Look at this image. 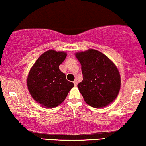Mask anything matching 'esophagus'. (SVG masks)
<instances>
[{
	"label": "esophagus",
	"instance_id": "esophagus-1",
	"mask_svg": "<svg viewBox=\"0 0 146 146\" xmlns=\"http://www.w3.org/2000/svg\"><path fill=\"white\" fill-rule=\"evenodd\" d=\"M74 85L76 86H77V84H78V82H77V80H75L74 81Z\"/></svg>",
	"mask_w": 146,
	"mask_h": 146
}]
</instances>
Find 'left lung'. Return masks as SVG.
I'll use <instances>...</instances> for the list:
<instances>
[{"label":"left lung","mask_w":146,"mask_h":146,"mask_svg":"<svg viewBox=\"0 0 146 146\" xmlns=\"http://www.w3.org/2000/svg\"><path fill=\"white\" fill-rule=\"evenodd\" d=\"M82 65L83 80L78 84L84 101L94 108L113 102L120 90L119 72L110 59L94 49L75 54Z\"/></svg>","instance_id":"obj_1"}]
</instances>
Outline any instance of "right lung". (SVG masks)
Masks as SVG:
<instances>
[{
  "label": "right lung",
  "mask_w": 146,
  "mask_h": 146,
  "mask_svg": "<svg viewBox=\"0 0 146 146\" xmlns=\"http://www.w3.org/2000/svg\"><path fill=\"white\" fill-rule=\"evenodd\" d=\"M66 53L50 50L40 56L30 70L27 86L31 96L45 108L56 107L74 86L60 70Z\"/></svg>",
  "instance_id": "right-lung-1"
}]
</instances>
